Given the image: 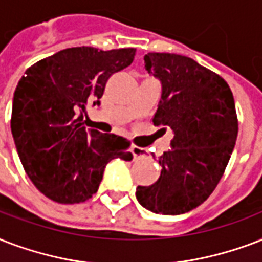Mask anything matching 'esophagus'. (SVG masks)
<instances>
[{
    "label": "esophagus",
    "instance_id": "1",
    "mask_svg": "<svg viewBox=\"0 0 262 262\" xmlns=\"http://www.w3.org/2000/svg\"><path fill=\"white\" fill-rule=\"evenodd\" d=\"M133 154L135 160L147 159V151L143 147H139V146H133Z\"/></svg>",
    "mask_w": 262,
    "mask_h": 262
}]
</instances>
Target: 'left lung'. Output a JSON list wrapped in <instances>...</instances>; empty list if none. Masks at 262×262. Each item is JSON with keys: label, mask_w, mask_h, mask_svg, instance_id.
I'll return each mask as SVG.
<instances>
[{"label": "left lung", "mask_w": 262, "mask_h": 262, "mask_svg": "<svg viewBox=\"0 0 262 262\" xmlns=\"http://www.w3.org/2000/svg\"><path fill=\"white\" fill-rule=\"evenodd\" d=\"M145 68L163 86L154 125L169 127L173 139L159 159V180L138 186L137 200L153 213H186L208 200L230 161L238 137L234 95L220 75L186 56L147 53Z\"/></svg>", "instance_id": "left-lung-1"}]
</instances>
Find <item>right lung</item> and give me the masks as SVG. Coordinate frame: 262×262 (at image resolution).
Returning a JSON list of instances; mask_svg holds the SVG:
<instances>
[{
  "instance_id": "obj_1",
  "label": "right lung",
  "mask_w": 262,
  "mask_h": 262,
  "mask_svg": "<svg viewBox=\"0 0 262 262\" xmlns=\"http://www.w3.org/2000/svg\"><path fill=\"white\" fill-rule=\"evenodd\" d=\"M135 52L64 49L30 67L17 83L11 119L16 149L34 186L54 202H84L97 192L109 161L133 160L129 141L87 131L84 116Z\"/></svg>"
}]
</instances>
